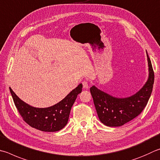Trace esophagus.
<instances>
[{"label":"esophagus","mask_w":160,"mask_h":160,"mask_svg":"<svg viewBox=\"0 0 160 160\" xmlns=\"http://www.w3.org/2000/svg\"><path fill=\"white\" fill-rule=\"evenodd\" d=\"M82 83L83 88H85V89H88V88H89V85H88V81L84 80Z\"/></svg>","instance_id":"esophagus-1"}]
</instances>
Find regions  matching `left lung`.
<instances>
[{"mask_svg":"<svg viewBox=\"0 0 160 160\" xmlns=\"http://www.w3.org/2000/svg\"><path fill=\"white\" fill-rule=\"evenodd\" d=\"M148 63V78L139 91L125 98L112 97L101 91L96 86L90 92L100 121L108 127H120L140 114L146 106L150 97L154 84V71L146 51Z\"/></svg>","mask_w":160,"mask_h":160,"instance_id":"obj_1","label":"left lung"}]
</instances>
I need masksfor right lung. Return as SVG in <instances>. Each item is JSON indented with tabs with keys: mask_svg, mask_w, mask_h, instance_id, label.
<instances>
[{
	"mask_svg": "<svg viewBox=\"0 0 160 160\" xmlns=\"http://www.w3.org/2000/svg\"><path fill=\"white\" fill-rule=\"evenodd\" d=\"M82 88V85L80 84L63 99L48 108H36L28 105L20 99L10 88V91L17 109L28 125L42 132H54L63 129L68 123L72 106Z\"/></svg>",
	"mask_w": 160,
	"mask_h": 160,
	"instance_id": "1",
	"label": "right lung"
}]
</instances>
